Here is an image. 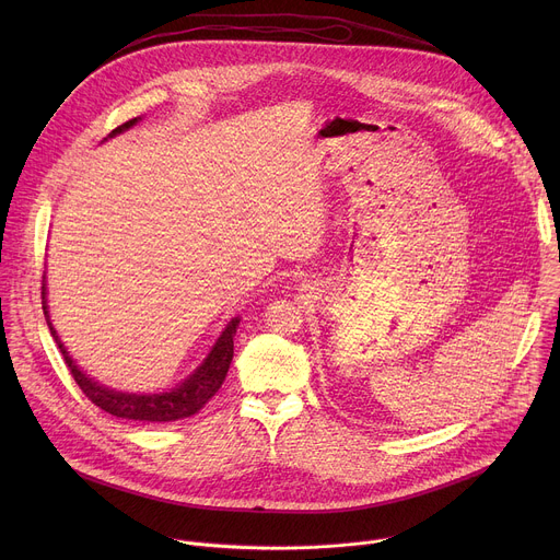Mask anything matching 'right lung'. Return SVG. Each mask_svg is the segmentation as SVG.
I'll return each mask as SVG.
<instances>
[{"label":"right lung","mask_w":560,"mask_h":560,"mask_svg":"<svg viewBox=\"0 0 560 560\" xmlns=\"http://www.w3.org/2000/svg\"><path fill=\"white\" fill-rule=\"evenodd\" d=\"M139 119L135 117V119L121 124L119 128H115L110 132V137L128 130ZM42 307H44V314L48 316L46 281L42 283ZM46 322H48L50 335H52L59 352L63 354V361H66L74 383L89 396V401H93L97 408H102L104 412H108L117 419L143 421V423H171V421H179V419H188V417L197 415L219 392L221 383L225 381V374H228V368H230L232 354H234L232 337L236 335V328H238V318H232V322L225 326V330L221 332V337L217 339L210 354L206 357V361L175 389L162 392V394H128V392L108 389V387L95 383L93 378H89L82 370L74 365L70 354L66 352L63 343L59 341V337L50 324V318H46Z\"/></svg>","instance_id":"obj_1"}]
</instances>
